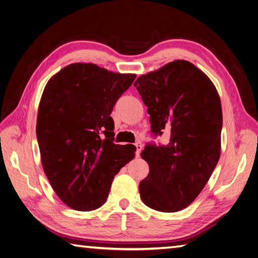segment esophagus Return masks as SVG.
<instances>
[{"label":"esophagus","mask_w":258,"mask_h":258,"mask_svg":"<svg viewBox=\"0 0 258 258\" xmlns=\"http://www.w3.org/2000/svg\"><path fill=\"white\" fill-rule=\"evenodd\" d=\"M135 147H136V156L139 157V156H140V154H141L142 148H143L142 143H141V142H137V143H135Z\"/></svg>","instance_id":"34e87169"}]
</instances>
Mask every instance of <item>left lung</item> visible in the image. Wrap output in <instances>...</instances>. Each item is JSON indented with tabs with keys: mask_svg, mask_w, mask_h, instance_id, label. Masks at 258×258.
<instances>
[{
	"mask_svg": "<svg viewBox=\"0 0 258 258\" xmlns=\"http://www.w3.org/2000/svg\"><path fill=\"white\" fill-rule=\"evenodd\" d=\"M134 86L148 107L155 135L164 130L167 145H147L149 166L140 182L142 201L160 212H177L205 188L221 153L222 107L209 77L187 60H175L137 78Z\"/></svg>",
	"mask_w": 258,
	"mask_h": 258,
	"instance_id": "obj_1",
	"label": "left lung"
}]
</instances>
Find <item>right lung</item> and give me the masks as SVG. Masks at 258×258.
<instances>
[{
  "label": "right lung",
  "instance_id": "right-lung-1",
  "mask_svg": "<svg viewBox=\"0 0 258 258\" xmlns=\"http://www.w3.org/2000/svg\"><path fill=\"white\" fill-rule=\"evenodd\" d=\"M136 75L71 63L52 76L39 102L36 135L56 195L78 211L100 208L113 178L134 158L133 145L113 143V106Z\"/></svg>",
  "mask_w": 258,
  "mask_h": 258
}]
</instances>
